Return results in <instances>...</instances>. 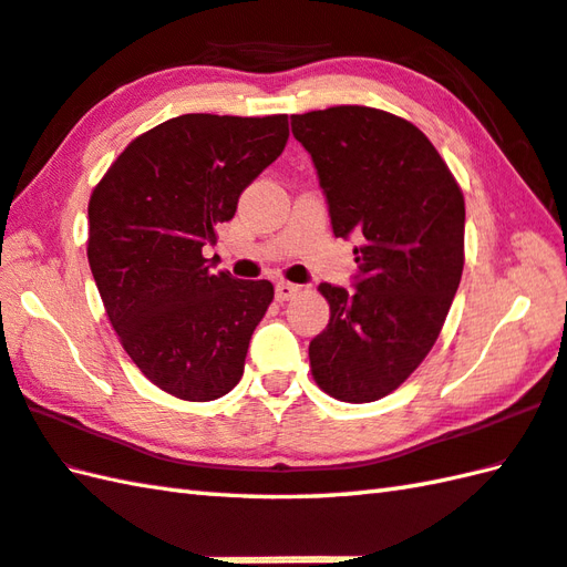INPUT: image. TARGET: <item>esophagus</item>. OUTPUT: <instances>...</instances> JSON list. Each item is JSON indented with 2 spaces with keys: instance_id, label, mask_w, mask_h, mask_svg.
<instances>
[{
  "instance_id": "obj_1",
  "label": "esophagus",
  "mask_w": 567,
  "mask_h": 567,
  "mask_svg": "<svg viewBox=\"0 0 567 567\" xmlns=\"http://www.w3.org/2000/svg\"><path fill=\"white\" fill-rule=\"evenodd\" d=\"M299 292V285H292V282H277L275 285V295L280 302H287V299H292L295 295Z\"/></svg>"
}]
</instances>
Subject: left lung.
Here are the masks:
<instances>
[{"instance_id": "obj_1", "label": "left lung", "mask_w": 567, "mask_h": 567, "mask_svg": "<svg viewBox=\"0 0 567 567\" xmlns=\"http://www.w3.org/2000/svg\"><path fill=\"white\" fill-rule=\"evenodd\" d=\"M315 161L331 228L355 234L353 292L319 285L331 319L309 343L319 388L375 402L400 388L436 343L463 275L465 199L433 143L372 106L292 116Z\"/></svg>"}]
</instances>
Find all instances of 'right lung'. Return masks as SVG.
Wrapping results in <instances>:
<instances>
[{"mask_svg": "<svg viewBox=\"0 0 567 567\" xmlns=\"http://www.w3.org/2000/svg\"><path fill=\"white\" fill-rule=\"evenodd\" d=\"M287 138V114H183L131 141L92 192L87 260L106 317L143 375L179 400H219L244 375L275 290L214 275L202 248Z\"/></svg>", "mask_w": 567, "mask_h": 567, "instance_id": "add662e5", "label": "right lung"}]
</instances>
